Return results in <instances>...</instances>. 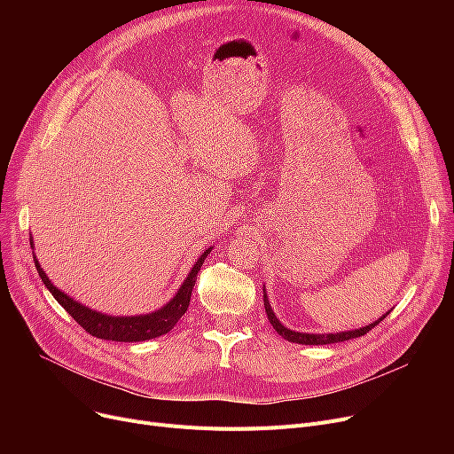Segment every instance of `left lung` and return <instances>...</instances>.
I'll return each instance as SVG.
<instances>
[{
    "label": "left lung",
    "instance_id": "8db88e82",
    "mask_svg": "<svg viewBox=\"0 0 454 454\" xmlns=\"http://www.w3.org/2000/svg\"><path fill=\"white\" fill-rule=\"evenodd\" d=\"M263 301H265V311H267V317H269V320H270V324H272V327L279 333V335L283 337V339H287L289 342H296V344H309V346H318V344H337V342H344V340H349V339H356V337H363V335H366V333L370 331V329H373L379 322H383L385 320V317L390 313H387L385 317H380L379 320H375L373 324H370V325H366V327H361V329H355V331H344V333H329V335H315V333H298V331H291V329H287L285 327L278 318H276V315H274V311H272V307H270V303H269V298H267V293H265V289H263Z\"/></svg>",
    "mask_w": 454,
    "mask_h": 454
}]
</instances>
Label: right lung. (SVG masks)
Instances as JSON below:
<instances>
[{
  "instance_id": "1",
  "label": "right lung",
  "mask_w": 454,
  "mask_h": 454,
  "mask_svg": "<svg viewBox=\"0 0 454 454\" xmlns=\"http://www.w3.org/2000/svg\"><path fill=\"white\" fill-rule=\"evenodd\" d=\"M209 252H211V248H207L199 257L193 270L187 274L176 296L169 303L161 307L160 311L151 313V315H143V317H108V315H101L98 311H91V309L81 305L75 300H71L69 296L60 293L57 287H53V283L42 270L36 257H35V267H36L38 276L42 278L45 287L50 289V293L53 294V298L66 309L71 318H74L86 333H90L91 337H98L103 340H115V342H141V340L156 339V337L165 335V333H169L176 325V322L184 317V313L189 307L191 293H193V287H195L197 274Z\"/></svg>"
}]
</instances>
